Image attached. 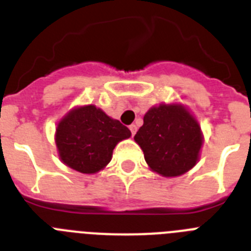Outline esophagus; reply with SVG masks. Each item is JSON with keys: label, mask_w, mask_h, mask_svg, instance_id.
Returning a JSON list of instances; mask_svg holds the SVG:
<instances>
[{"label": "esophagus", "mask_w": 251, "mask_h": 251, "mask_svg": "<svg viewBox=\"0 0 251 251\" xmlns=\"http://www.w3.org/2000/svg\"><path fill=\"white\" fill-rule=\"evenodd\" d=\"M128 128H130V131H131V135H132V136H134V135L136 134V130H138L136 125H130V126H128Z\"/></svg>", "instance_id": "34e87169"}]
</instances>
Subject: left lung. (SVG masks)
<instances>
[{"instance_id":"1","label":"left lung","mask_w":251,"mask_h":251,"mask_svg":"<svg viewBox=\"0 0 251 251\" xmlns=\"http://www.w3.org/2000/svg\"><path fill=\"white\" fill-rule=\"evenodd\" d=\"M134 139L150 169L163 177H178L195 167L203 143L197 120L177 103L150 108Z\"/></svg>"}]
</instances>
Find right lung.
I'll use <instances>...</instances> for the list:
<instances>
[{"mask_svg":"<svg viewBox=\"0 0 251 251\" xmlns=\"http://www.w3.org/2000/svg\"><path fill=\"white\" fill-rule=\"evenodd\" d=\"M131 136L119 120L107 116L93 104L69 111L59 121L55 144L65 165L84 174L97 173L112 158L117 144Z\"/></svg>","mask_w":251,"mask_h":251,"instance_id":"right-lung-1","label":"right lung"}]
</instances>
